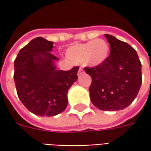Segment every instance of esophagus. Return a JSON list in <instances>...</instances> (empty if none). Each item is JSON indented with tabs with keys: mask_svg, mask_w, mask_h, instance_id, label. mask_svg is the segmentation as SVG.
Segmentation results:
<instances>
[{
	"mask_svg": "<svg viewBox=\"0 0 151 151\" xmlns=\"http://www.w3.org/2000/svg\"><path fill=\"white\" fill-rule=\"evenodd\" d=\"M82 69H81V68H80V69H79V70H78V76H80L81 75V74H82Z\"/></svg>",
	"mask_w": 151,
	"mask_h": 151,
	"instance_id": "34e87169",
	"label": "esophagus"
}]
</instances>
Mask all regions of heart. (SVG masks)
<instances>
[{"mask_svg": "<svg viewBox=\"0 0 151 151\" xmlns=\"http://www.w3.org/2000/svg\"><path fill=\"white\" fill-rule=\"evenodd\" d=\"M109 55V46L104 40L97 39L86 43H76L65 52L66 58L74 65L97 67L106 61Z\"/></svg>", "mask_w": 151, "mask_h": 151, "instance_id": "heart-1", "label": "heart"}]
</instances>
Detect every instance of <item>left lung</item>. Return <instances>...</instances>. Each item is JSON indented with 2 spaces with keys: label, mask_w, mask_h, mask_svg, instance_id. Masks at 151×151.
<instances>
[{
  "label": "left lung",
  "mask_w": 151,
  "mask_h": 151,
  "mask_svg": "<svg viewBox=\"0 0 151 151\" xmlns=\"http://www.w3.org/2000/svg\"><path fill=\"white\" fill-rule=\"evenodd\" d=\"M110 43V56L101 65L85 68L91 77L90 98L102 111H119L135 99L142 85V64L129 44L105 34Z\"/></svg>",
  "instance_id": "obj_1"
}]
</instances>
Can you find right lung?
I'll list each match as a JSON object with an SVG mask.
<instances>
[{
	"instance_id": "1",
	"label": "right lung",
	"mask_w": 151,
	"mask_h": 151,
	"mask_svg": "<svg viewBox=\"0 0 151 151\" xmlns=\"http://www.w3.org/2000/svg\"><path fill=\"white\" fill-rule=\"evenodd\" d=\"M53 42L35 38L22 48L14 60V79L18 98L35 115L54 116L68 105V91L78 80V67L57 70Z\"/></svg>"
}]
</instances>
